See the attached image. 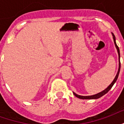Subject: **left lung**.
I'll use <instances>...</instances> for the list:
<instances>
[{
  "label": "left lung",
  "mask_w": 124,
  "mask_h": 124,
  "mask_svg": "<svg viewBox=\"0 0 124 124\" xmlns=\"http://www.w3.org/2000/svg\"><path fill=\"white\" fill-rule=\"evenodd\" d=\"M112 36H113V39H114V44L115 46H116V48L117 49V53H118V57H119V67H118V70H117V72L116 76H115V78L114 79V80L112 81V82L110 84H109V86L107 87L103 91L100 92H99V93H96V94H94V95H92V96H80V95H78L77 93H76L75 92H73L74 94V96L76 97H77L78 98L80 99H83V100H91V99H98L100 98V97L101 96H103L104 95H105L106 93H108L109 90L110 89L112 88V87L114 86V84H115V82H116L117 80V78H118V76H119V74H120V66H121V65H120V49L118 48V46H117V44H116V37H115L114 34L112 33Z\"/></svg>",
  "instance_id": "left-lung-1"
}]
</instances>
